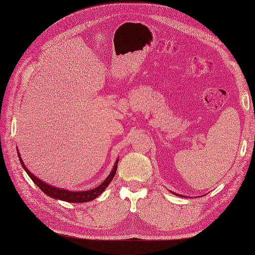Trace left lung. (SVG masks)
I'll list each match as a JSON object with an SVG mask.
<instances>
[{
    "label": "left lung",
    "mask_w": 255,
    "mask_h": 255,
    "mask_svg": "<svg viewBox=\"0 0 255 255\" xmlns=\"http://www.w3.org/2000/svg\"><path fill=\"white\" fill-rule=\"evenodd\" d=\"M173 194H175V193H173ZM182 197H183V196H182Z\"/></svg>",
    "instance_id": "1"
}]
</instances>
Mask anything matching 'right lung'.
<instances>
[{"instance_id":"add662e5","label":"right lung","mask_w":255,"mask_h":255,"mask_svg":"<svg viewBox=\"0 0 255 255\" xmlns=\"http://www.w3.org/2000/svg\"><path fill=\"white\" fill-rule=\"evenodd\" d=\"M17 154H18V159H19L21 166L24 167V170L26 171L27 174H28V176L31 178L32 182H34L42 192H44L46 195H48L49 197H52L55 199L64 200V202H68V203H86V202H90V200L95 199L97 196H100V195L105 191L106 187L108 186V184L112 182L114 176H115L116 171H117V164H118V159H117L115 162V165H114L112 172L110 173V175H108L105 178V181L102 184H100L97 187H95L93 189H89V191L72 192V191H68V189H64V188H59L56 186H52V185H50V184H47L46 182L39 180V178L36 177L25 166L23 160H21V158H20L18 150H17Z\"/></svg>"}]
</instances>
